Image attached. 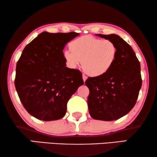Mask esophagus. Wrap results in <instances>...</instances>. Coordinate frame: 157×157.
I'll use <instances>...</instances> for the list:
<instances>
[{"instance_id":"1","label":"esophagus","mask_w":157,"mask_h":157,"mask_svg":"<svg viewBox=\"0 0 157 157\" xmlns=\"http://www.w3.org/2000/svg\"><path fill=\"white\" fill-rule=\"evenodd\" d=\"M82 78H83V81H86V80L87 79V77H86V76H85V75H83V76H82Z\"/></svg>"}]
</instances>
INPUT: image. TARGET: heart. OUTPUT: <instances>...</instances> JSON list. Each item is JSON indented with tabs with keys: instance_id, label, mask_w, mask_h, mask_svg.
Segmentation results:
<instances>
[{
	"instance_id": "b5f03b06",
	"label": "heart",
	"mask_w": 157,
	"mask_h": 157,
	"mask_svg": "<svg viewBox=\"0 0 157 157\" xmlns=\"http://www.w3.org/2000/svg\"><path fill=\"white\" fill-rule=\"evenodd\" d=\"M70 48L63 53L68 66L75 68L81 61L84 72L93 77L108 72L114 63L118 52L112 40L91 36H81L73 40Z\"/></svg>"
}]
</instances>
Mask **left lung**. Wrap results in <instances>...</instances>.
Segmentation results:
<instances>
[{
	"label": "left lung",
	"mask_w": 157,
	"mask_h": 157,
	"mask_svg": "<svg viewBox=\"0 0 157 157\" xmlns=\"http://www.w3.org/2000/svg\"><path fill=\"white\" fill-rule=\"evenodd\" d=\"M96 36L112 40L118 52L108 72L86 81L89 89L88 106L93 119L113 121L127 114L136 104L142 84L140 63L132 47L119 36Z\"/></svg>",
	"instance_id": "8db88e82"
}]
</instances>
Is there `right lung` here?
Wrapping results in <instances>:
<instances>
[{
  "mask_svg": "<svg viewBox=\"0 0 157 157\" xmlns=\"http://www.w3.org/2000/svg\"><path fill=\"white\" fill-rule=\"evenodd\" d=\"M76 32H43L23 49L16 65L15 86L28 112L43 121L66 113L71 96L83 84L80 71L66 67L63 50Z\"/></svg>",
  "mask_w": 157,
  "mask_h": 157,
  "instance_id": "right-lung-1",
  "label": "right lung"
}]
</instances>
